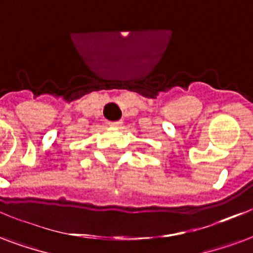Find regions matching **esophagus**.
Wrapping results in <instances>:
<instances>
[{
    "label": "esophagus",
    "instance_id": "34e87169",
    "mask_svg": "<svg viewBox=\"0 0 253 253\" xmlns=\"http://www.w3.org/2000/svg\"><path fill=\"white\" fill-rule=\"evenodd\" d=\"M122 123H123V122H122V121L110 122V126H111V127H121V126H122Z\"/></svg>",
    "mask_w": 253,
    "mask_h": 253
}]
</instances>
